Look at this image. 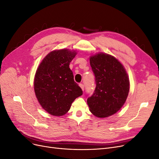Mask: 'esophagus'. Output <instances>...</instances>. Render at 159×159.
<instances>
[{
  "label": "esophagus",
  "instance_id": "obj_1",
  "mask_svg": "<svg viewBox=\"0 0 159 159\" xmlns=\"http://www.w3.org/2000/svg\"><path fill=\"white\" fill-rule=\"evenodd\" d=\"M79 86L81 88V89L84 91V85H83V84H81V83H80V84H79Z\"/></svg>",
  "mask_w": 159,
  "mask_h": 159
}]
</instances>
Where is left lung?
<instances>
[{
	"label": "left lung",
	"instance_id": "8db88e82",
	"mask_svg": "<svg viewBox=\"0 0 159 159\" xmlns=\"http://www.w3.org/2000/svg\"><path fill=\"white\" fill-rule=\"evenodd\" d=\"M90 63L96 86L87 99L91 113L99 118L111 116L125 104L130 90L126 70L115 57L105 53L91 56Z\"/></svg>",
	"mask_w": 159,
	"mask_h": 159
}]
</instances>
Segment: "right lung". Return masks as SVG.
Returning <instances> with one entry per match:
<instances>
[{
	"instance_id": "add662e5",
	"label": "right lung",
	"mask_w": 159,
	"mask_h": 159,
	"mask_svg": "<svg viewBox=\"0 0 159 159\" xmlns=\"http://www.w3.org/2000/svg\"><path fill=\"white\" fill-rule=\"evenodd\" d=\"M76 55L68 49L50 52L40 63L34 79V90L40 105L49 114L67 113L83 90L74 80L70 62Z\"/></svg>"
}]
</instances>
